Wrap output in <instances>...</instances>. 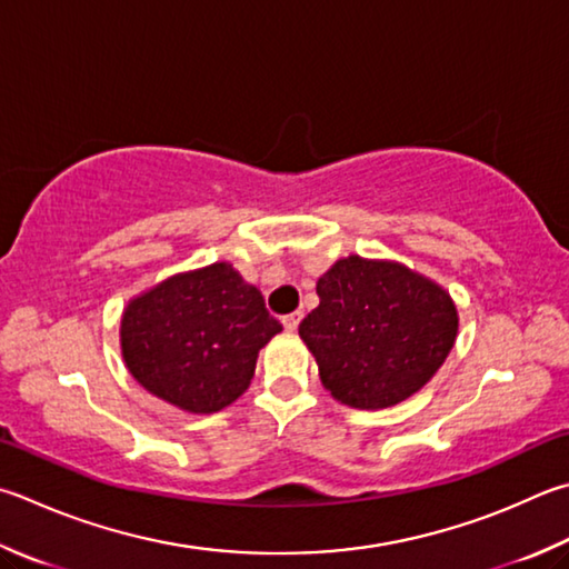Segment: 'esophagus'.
Here are the masks:
<instances>
[{"label": "esophagus", "instance_id": "obj_1", "mask_svg": "<svg viewBox=\"0 0 569 569\" xmlns=\"http://www.w3.org/2000/svg\"><path fill=\"white\" fill-rule=\"evenodd\" d=\"M301 318H303V313H301V311L283 316V328L288 330V333H293V330L298 328V323H301Z\"/></svg>", "mask_w": 569, "mask_h": 569}]
</instances>
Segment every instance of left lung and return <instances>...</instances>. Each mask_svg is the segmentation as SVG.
<instances>
[{"label":"left lung","instance_id":"8db88e82","mask_svg":"<svg viewBox=\"0 0 569 569\" xmlns=\"http://www.w3.org/2000/svg\"><path fill=\"white\" fill-rule=\"evenodd\" d=\"M318 308L298 333L320 383L350 408L398 406L446 363L458 308L430 278L396 261L340 258L318 278Z\"/></svg>","mask_w":569,"mask_h":569}]
</instances>
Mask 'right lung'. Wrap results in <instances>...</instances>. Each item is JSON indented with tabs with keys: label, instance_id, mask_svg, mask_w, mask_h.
Listing matches in <instances>:
<instances>
[{
	"label": "right lung",
	"instance_id": "right-lung-1",
	"mask_svg": "<svg viewBox=\"0 0 569 569\" xmlns=\"http://www.w3.org/2000/svg\"><path fill=\"white\" fill-rule=\"evenodd\" d=\"M283 326L231 263L177 273L129 301L121 356L151 396L206 416L251 386L256 358Z\"/></svg>",
	"mask_w": 569,
	"mask_h": 569
}]
</instances>
